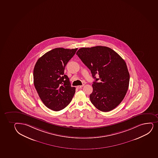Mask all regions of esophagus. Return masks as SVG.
I'll return each instance as SVG.
<instances>
[{
    "mask_svg": "<svg viewBox=\"0 0 158 158\" xmlns=\"http://www.w3.org/2000/svg\"><path fill=\"white\" fill-rule=\"evenodd\" d=\"M83 86H84V85H78V86H77V88L78 89H81L82 88Z\"/></svg>",
    "mask_w": 158,
    "mask_h": 158,
    "instance_id": "1",
    "label": "esophagus"
}]
</instances>
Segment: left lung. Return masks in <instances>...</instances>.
<instances>
[{
  "label": "left lung",
  "mask_w": 158,
  "mask_h": 158,
  "mask_svg": "<svg viewBox=\"0 0 158 158\" xmlns=\"http://www.w3.org/2000/svg\"><path fill=\"white\" fill-rule=\"evenodd\" d=\"M76 54L95 79L90 101L98 110L109 112L121 103L127 93L129 73L125 61L106 46L82 48ZM98 75V78L95 77Z\"/></svg>",
  "instance_id": "8db88e82"
}]
</instances>
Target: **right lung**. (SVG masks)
<instances>
[{
    "label": "right lung",
    "instance_id": "1",
    "mask_svg": "<svg viewBox=\"0 0 158 158\" xmlns=\"http://www.w3.org/2000/svg\"><path fill=\"white\" fill-rule=\"evenodd\" d=\"M77 49L56 48L43 55L36 63L34 86L44 105L52 110L59 111L65 108L75 94L76 88L71 87L64 70Z\"/></svg>",
    "mask_w": 158,
    "mask_h": 158
}]
</instances>
